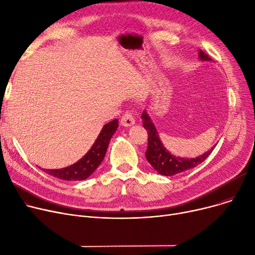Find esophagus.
Returning a JSON list of instances; mask_svg holds the SVG:
<instances>
[{
	"label": "esophagus",
	"instance_id": "34e87169",
	"mask_svg": "<svg viewBox=\"0 0 255 255\" xmlns=\"http://www.w3.org/2000/svg\"><path fill=\"white\" fill-rule=\"evenodd\" d=\"M134 123H135L134 117H133V115L130 114V113H126L122 117V119H121V125L124 126V127H130Z\"/></svg>",
	"mask_w": 255,
	"mask_h": 255
}]
</instances>
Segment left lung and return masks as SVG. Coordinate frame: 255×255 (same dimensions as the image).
Wrapping results in <instances>:
<instances>
[{
	"instance_id": "8db88e82",
	"label": "left lung",
	"mask_w": 255,
	"mask_h": 255,
	"mask_svg": "<svg viewBox=\"0 0 255 255\" xmlns=\"http://www.w3.org/2000/svg\"><path fill=\"white\" fill-rule=\"evenodd\" d=\"M198 59L203 62L213 61L203 50H198ZM141 120L144 129L148 131V149L145 152V158L154 167V169L162 176L170 177L195 167L196 165L204 162L216 146V144L213 145L209 151L195 158L177 157L168 152L161 140H160L158 131L153 121L145 111L141 115Z\"/></svg>"
}]
</instances>
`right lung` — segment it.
Here are the masks:
<instances>
[{
  "label": "right lung",
  "instance_id": "right-lung-1",
  "mask_svg": "<svg viewBox=\"0 0 255 255\" xmlns=\"http://www.w3.org/2000/svg\"><path fill=\"white\" fill-rule=\"evenodd\" d=\"M118 122V119H116L105 124L88 153L74 164L60 169L42 168L43 171L52 177L65 181H83L88 179L104 159L111 138L119 127Z\"/></svg>",
  "mask_w": 255,
  "mask_h": 255
}]
</instances>
